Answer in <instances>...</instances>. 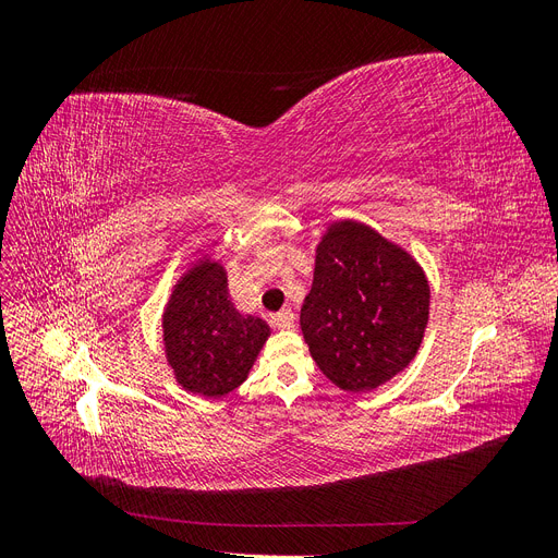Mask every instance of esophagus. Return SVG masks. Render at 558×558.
<instances>
[{
    "label": "esophagus",
    "mask_w": 558,
    "mask_h": 558,
    "mask_svg": "<svg viewBox=\"0 0 558 558\" xmlns=\"http://www.w3.org/2000/svg\"><path fill=\"white\" fill-rule=\"evenodd\" d=\"M272 326L279 330H293L295 328V314L291 310H283L272 316Z\"/></svg>",
    "instance_id": "34e87169"
}]
</instances>
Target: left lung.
Instances as JSON below:
<instances>
[{"label":"left lung","mask_w":558,"mask_h":558,"mask_svg":"<svg viewBox=\"0 0 558 558\" xmlns=\"http://www.w3.org/2000/svg\"><path fill=\"white\" fill-rule=\"evenodd\" d=\"M430 291L421 267L373 228L332 226L316 248L300 328L318 369L349 393L373 391L416 356Z\"/></svg>","instance_id":"8db88e82"}]
</instances>
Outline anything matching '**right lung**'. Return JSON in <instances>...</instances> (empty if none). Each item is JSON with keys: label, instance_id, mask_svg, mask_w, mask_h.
Returning <instances> with one entry per match:
<instances>
[{"label": "right lung", "instance_id": "1", "mask_svg": "<svg viewBox=\"0 0 558 558\" xmlns=\"http://www.w3.org/2000/svg\"><path fill=\"white\" fill-rule=\"evenodd\" d=\"M162 330L179 384L207 398H221L246 379L269 335L265 320L232 307L218 263H199L185 272L165 310Z\"/></svg>", "mask_w": 558, "mask_h": 558}]
</instances>
